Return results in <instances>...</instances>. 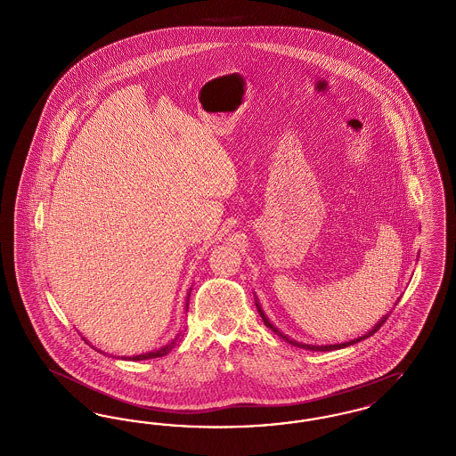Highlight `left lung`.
I'll list each match as a JSON object with an SVG mask.
<instances>
[{
    "mask_svg": "<svg viewBox=\"0 0 456 456\" xmlns=\"http://www.w3.org/2000/svg\"><path fill=\"white\" fill-rule=\"evenodd\" d=\"M255 304H256V307H258V313H260L261 320H263V323L265 325L268 326L273 333H277L279 337H282L283 340L285 342H289L290 346H296V347H301L305 348V350H320V352H326V350H338V348H344L348 347V346H354V344H357V342H361V340H364V338H368V337H370V335H374L379 328H381V325L387 322V318H388V314H385L376 325L372 326L370 330H369L368 333L366 335H362V337H357V338H354V340H348V342H344V344H333V346H311V344H301V342H296V340H292V338H289L287 335H283L282 331L277 328V326L273 325L268 318H266V314H265V311H263V307H261V304L258 303V299L255 301ZM396 305V304H395Z\"/></svg>",
    "mask_w": 456,
    "mask_h": 456,
    "instance_id": "1",
    "label": "left lung"
}]
</instances>
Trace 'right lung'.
I'll list each match as a JSON object with an SVG mask.
<instances>
[{
  "label": "right lung",
  "mask_w": 456,
  "mask_h": 456,
  "mask_svg": "<svg viewBox=\"0 0 456 456\" xmlns=\"http://www.w3.org/2000/svg\"><path fill=\"white\" fill-rule=\"evenodd\" d=\"M190 294H191V289H190V292H188V297H186V305L190 303ZM181 337V333L174 338L171 344H167V346H164V347L157 348V350H152V352H147V354H140V355H133V357H121V359H128V361H145V359H153V357H162V355H166V354H169L171 350H173L174 346H175V340ZM101 352V350H99ZM104 354V352H102Z\"/></svg>",
  "instance_id": "add662e5"
}]
</instances>
